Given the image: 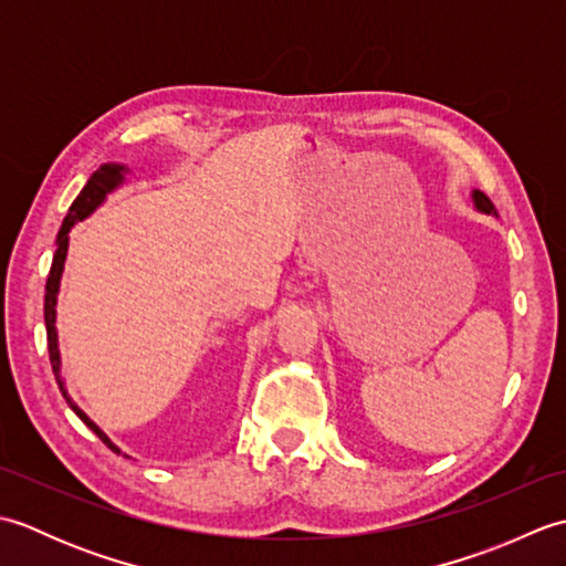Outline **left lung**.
Listing matches in <instances>:
<instances>
[{"mask_svg":"<svg viewBox=\"0 0 566 566\" xmlns=\"http://www.w3.org/2000/svg\"><path fill=\"white\" fill-rule=\"evenodd\" d=\"M474 203L482 211H486V213H494V203H491V199L484 195V191H474Z\"/></svg>","mask_w":566,"mask_h":566,"instance_id":"1","label":"left lung"}]
</instances>
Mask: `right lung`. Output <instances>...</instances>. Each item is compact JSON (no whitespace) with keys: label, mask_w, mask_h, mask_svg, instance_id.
Returning a JSON list of instances; mask_svg holds the SVG:
<instances>
[{"label":"right lung","mask_w":566,"mask_h":566,"mask_svg":"<svg viewBox=\"0 0 566 566\" xmlns=\"http://www.w3.org/2000/svg\"><path fill=\"white\" fill-rule=\"evenodd\" d=\"M122 170L124 167L118 165H102L97 172L90 177V182L84 185V189L80 191V197L72 201V207L65 216L63 226H60L57 231V248H55V255H53V264H51V272H48V282H45V304H43V316H45V333H48V355H51V367H53V375L60 384V389H63V379H60V357H57V333H55V298H57V284H60V274H63V262H65V252H67V233L70 228L75 226L77 221H82L84 216H90L94 209L99 207L104 201V197L109 195V191L122 182ZM65 401L70 403L72 411H75L82 423L87 426L92 432H97V438L106 444V448H112V452H118L116 444H112V440L104 436V432L92 423V420L84 416L80 408L70 401L67 391L63 389Z\"/></svg>","instance_id":"1"}]
</instances>
